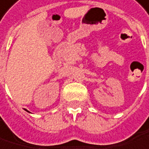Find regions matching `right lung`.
Returning a JSON list of instances; mask_svg holds the SVG:
<instances>
[{
	"label": "right lung",
	"instance_id": "add662e5",
	"mask_svg": "<svg viewBox=\"0 0 149 149\" xmlns=\"http://www.w3.org/2000/svg\"><path fill=\"white\" fill-rule=\"evenodd\" d=\"M25 110H26V109H25ZM26 111H27V110H26ZM28 112H29V111H28Z\"/></svg>",
	"mask_w": 149,
	"mask_h": 149
}]
</instances>
